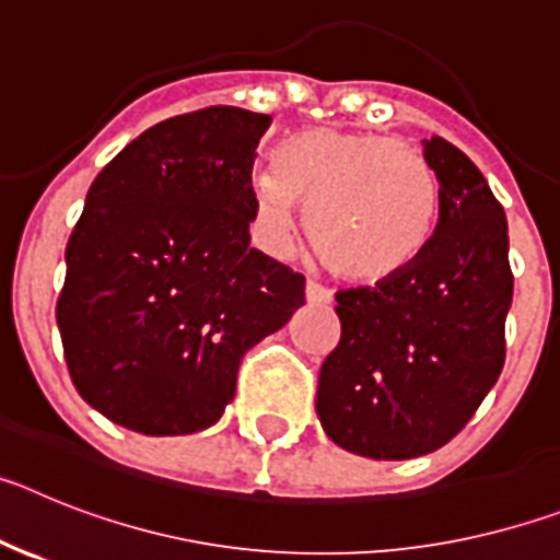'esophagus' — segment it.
Here are the masks:
<instances>
[{
  "instance_id": "esophagus-1",
  "label": "esophagus",
  "mask_w": 560,
  "mask_h": 560,
  "mask_svg": "<svg viewBox=\"0 0 560 560\" xmlns=\"http://www.w3.org/2000/svg\"><path fill=\"white\" fill-rule=\"evenodd\" d=\"M305 300H308L311 305H330V303H334V294H330L325 285L308 283V285H305Z\"/></svg>"
}]
</instances>
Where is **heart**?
Here are the masks:
<instances>
[{
	"mask_svg": "<svg viewBox=\"0 0 560 560\" xmlns=\"http://www.w3.org/2000/svg\"><path fill=\"white\" fill-rule=\"evenodd\" d=\"M252 192L266 249H289L300 205L325 266L353 283H381L409 269L432 244L443 205L423 151L341 128L289 137L277 151V173L255 176Z\"/></svg>",
	"mask_w": 560,
	"mask_h": 560,
	"instance_id": "1",
	"label": "heart"
}]
</instances>
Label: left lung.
I'll use <instances>...</instances> for the list:
<instances>
[{"mask_svg": "<svg viewBox=\"0 0 560 560\" xmlns=\"http://www.w3.org/2000/svg\"><path fill=\"white\" fill-rule=\"evenodd\" d=\"M420 145L443 192L432 244L400 275L336 294L341 339L316 393L325 434L373 459L446 446L504 364L513 303L504 210L459 148L443 137Z\"/></svg>", "mask_w": 560, "mask_h": 560, "instance_id": "1", "label": "left lung"}]
</instances>
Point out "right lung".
Here are the masks:
<instances>
[{
	"label": "right lung",
	"mask_w": 560,
	"mask_h": 560,
	"mask_svg": "<svg viewBox=\"0 0 560 560\" xmlns=\"http://www.w3.org/2000/svg\"><path fill=\"white\" fill-rule=\"evenodd\" d=\"M269 126L235 106L171 117L89 187L56 319L81 398L131 432L212 427L241 355L305 303V277L249 246Z\"/></svg>",
	"instance_id": "1"
}]
</instances>
